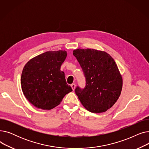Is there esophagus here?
<instances>
[{
	"label": "esophagus",
	"mask_w": 149,
	"mask_h": 149,
	"mask_svg": "<svg viewBox=\"0 0 149 149\" xmlns=\"http://www.w3.org/2000/svg\"><path fill=\"white\" fill-rule=\"evenodd\" d=\"M70 86H71V88H72V90H73V91H74V90H75V86H76V85H75V84H74V83H72L71 85H70Z\"/></svg>",
	"instance_id": "34e87169"
}]
</instances>
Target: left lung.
<instances>
[{
	"instance_id": "1",
	"label": "left lung",
	"mask_w": 149,
	"mask_h": 149,
	"mask_svg": "<svg viewBox=\"0 0 149 149\" xmlns=\"http://www.w3.org/2000/svg\"><path fill=\"white\" fill-rule=\"evenodd\" d=\"M74 56L83 69L85 88L75 91L84 107L92 113H102L112 107L120 96L123 79L113 58L94 49H77Z\"/></svg>"
}]
</instances>
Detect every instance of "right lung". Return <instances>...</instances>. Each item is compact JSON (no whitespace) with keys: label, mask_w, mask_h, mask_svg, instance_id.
<instances>
[{"label":"right lung","mask_w":149,"mask_h":149,"mask_svg":"<svg viewBox=\"0 0 149 149\" xmlns=\"http://www.w3.org/2000/svg\"><path fill=\"white\" fill-rule=\"evenodd\" d=\"M67 56L65 50L47 51L31 58L23 69L22 90L34 106L50 110L72 91L60 70Z\"/></svg>","instance_id":"right-lung-1"}]
</instances>
